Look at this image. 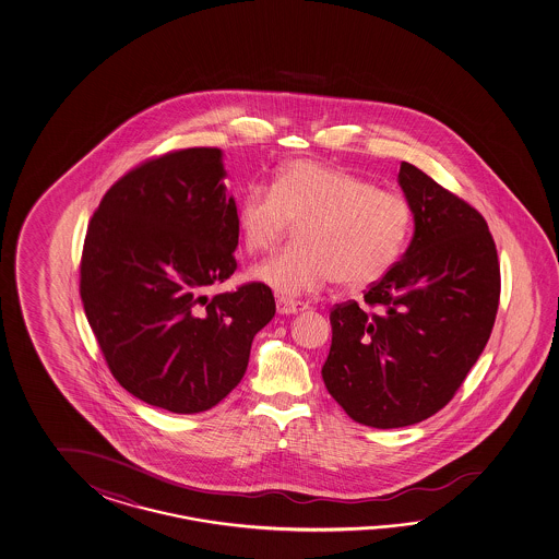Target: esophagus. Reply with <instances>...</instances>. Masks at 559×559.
<instances>
[{
	"label": "esophagus",
	"instance_id": "34e87169",
	"mask_svg": "<svg viewBox=\"0 0 559 559\" xmlns=\"http://www.w3.org/2000/svg\"><path fill=\"white\" fill-rule=\"evenodd\" d=\"M276 310H278V314H296V312L306 310V305L305 302H300V300L278 296V298H276Z\"/></svg>",
	"mask_w": 559,
	"mask_h": 559
}]
</instances>
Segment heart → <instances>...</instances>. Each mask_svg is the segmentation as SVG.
<instances>
[{"mask_svg":"<svg viewBox=\"0 0 559 559\" xmlns=\"http://www.w3.org/2000/svg\"><path fill=\"white\" fill-rule=\"evenodd\" d=\"M247 253H264L298 223V245L259 264L253 276L295 298L337 285L358 288L388 273L403 253L413 213L393 191L312 159L278 169L273 186L251 183L235 211Z\"/></svg>","mask_w":559,"mask_h":559,"instance_id":"obj_1","label":"heart"}]
</instances>
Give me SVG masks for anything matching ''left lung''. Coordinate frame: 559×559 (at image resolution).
<instances>
[{
  "mask_svg": "<svg viewBox=\"0 0 559 559\" xmlns=\"http://www.w3.org/2000/svg\"><path fill=\"white\" fill-rule=\"evenodd\" d=\"M415 233L401 261L330 312L322 380L354 421L397 429L453 400L495 326L500 264L485 217L401 162Z\"/></svg>",
  "mask_w": 559,
  "mask_h": 559,
  "instance_id": "left-lung-1",
  "label": "left lung"
}]
</instances>
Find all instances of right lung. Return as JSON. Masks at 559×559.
Listing matches in <instances>:
<instances>
[{"label": "right lung", "mask_w": 559, "mask_h": 559, "mask_svg": "<svg viewBox=\"0 0 559 559\" xmlns=\"http://www.w3.org/2000/svg\"><path fill=\"white\" fill-rule=\"evenodd\" d=\"M219 147L142 162L106 191L86 229L81 300L115 380L171 413L207 412L245 376L273 290L207 298L237 269L235 200Z\"/></svg>", "instance_id": "add662e5"}]
</instances>
